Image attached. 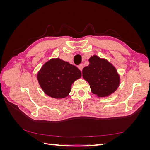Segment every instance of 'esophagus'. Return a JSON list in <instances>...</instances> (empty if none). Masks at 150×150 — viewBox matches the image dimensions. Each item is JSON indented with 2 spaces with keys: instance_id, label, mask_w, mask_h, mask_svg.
<instances>
[{
  "instance_id": "1",
  "label": "esophagus",
  "mask_w": 150,
  "mask_h": 150,
  "mask_svg": "<svg viewBox=\"0 0 150 150\" xmlns=\"http://www.w3.org/2000/svg\"><path fill=\"white\" fill-rule=\"evenodd\" d=\"M78 68L81 70V71H82V70L83 69V64H79L78 66Z\"/></svg>"
}]
</instances>
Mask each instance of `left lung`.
<instances>
[{
    "instance_id": "8db88e82",
    "label": "left lung",
    "mask_w": 150,
    "mask_h": 150,
    "mask_svg": "<svg viewBox=\"0 0 150 150\" xmlns=\"http://www.w3.org/2000/svg\"><path fill=\"white\" fill-rule=\"evenodd\" d=\"M89 64L83 69V76L89 83L91 92L99 97L110 95L118 88L120 76L115 67L96 56L91 57Z\"/></svg>"
}]
</instances>
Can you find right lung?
<instances>
[{"label": "right lung", "instance_id": "1", "mask_svg": "<svg viewBox=\"0 0 150 150\" xmlns=\"http://www.w3.org/2000/svg\"><path fill=\"white\" fill-rule=\"evenodd\" d=\"M81 77L78 67L57 58L45 63L38 72V79L45 93L59 99L69 94L72 84Z\"/></svg>", "mask_w": 150, "mask_h": 150}]
</instances>
